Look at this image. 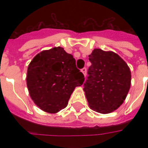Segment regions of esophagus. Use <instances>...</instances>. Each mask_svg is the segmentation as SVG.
I'll list each match as a JSON object with an SVG mask.
<instances>
[{
    "instance_id": "1",
    "label": "esophagus",
    "mask_w": 148,
    "mask_h": 148,
    "mask_svg": "<svg viewBox=\"0 0 148 148\" xmlns=\"http://www.w3.org/2000/svg\"><path fill=\"white\" fill-rule=\"evenodd\" d=\"M81 72H82V73L84 74V75L85 76L86 73H87V68H86V67H84V68H82V69H81Z\"/></svg>"
}]
</instances>
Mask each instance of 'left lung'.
<instances>
[{
	"label": "left lung",
	"mask_w": 148,
	"mask_h": 148,
	"mask_svg": "<svg viewBox=\"0 0 148 148\" xmlns=\"http://www.w3.org/2000/svg\"><path fill=\"white\" fill-rule=\"evenodd\" d=\"M89 60L84 90L92 110L108 114L121 105L131 87V71L125 61L111 51L95 49Z\"/></svg>",
	"instance_id": "1"
}]
</instances>
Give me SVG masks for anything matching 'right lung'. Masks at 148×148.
Here are the masks:
<instances>
[{"mask_svg": "<svg viewBox=\"0 0 148 148\" xmlns=\"http://www.w3.org/2000/svg\"><path fill=\"white\" fill-rule=\"evenodd\" d=\"M84 81L75 59L60 47L41 51L27 68V85L31 99L51 114L66 108L74 88Z\"/></svg>", "mask_w": 148, "mask_h": 148, "instance_id": "right-lung-1", "label": "right lung"}]
</instances>
